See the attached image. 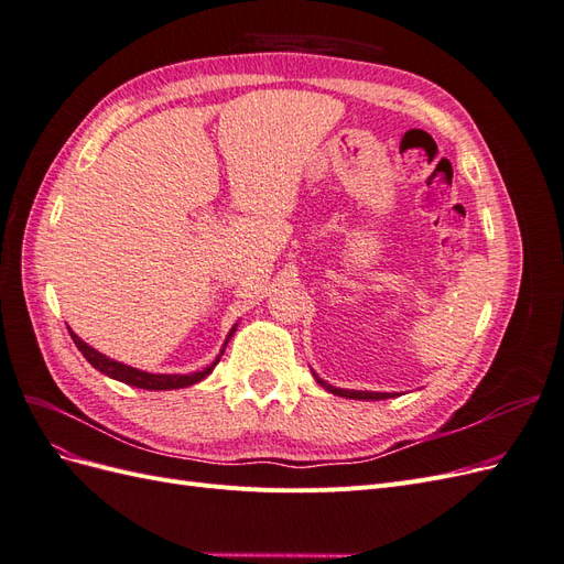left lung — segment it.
<instances>
[{
    "mask_svg": "<svg viewBox=\"0 0 564 564\" xmlns=\"http://www.w3.org/2000/svg\"><path fill=\"white\" fill-rule=\"evenodd\" d=\"M311 371H313V369H311ZM313 377H315V381H317L324 390L332 392V395H338V398H350V400H388V398L400 395V392H377V390H348V388H336V386H332V383H327V381H322L315 371H313Z\"/></svg>",
    "mask_w": 564,
    "mask_h": 564,
    "instance_id": "8db88e82",
    "label": "left lung"
}]
</instances>
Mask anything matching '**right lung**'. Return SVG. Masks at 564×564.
<instances>
[{
    "label": "right lung",
    "mask_w": 564,
    "mask_h": 564,
    "mask_svg": "<svg viewBox=\"0 0 564 564\" xmlns=\"http://www.w3.org/2000/svg\"><path fill=\"white\" fill-rule=\"evenodd\" d=\"M235 329H237V324H232V329L228 332L226 344H224V348H220L216 360H214L209 367H204L202 371H193V373H150V371H143V369L129 367V365H124V362H117V360H112V357H108V355H104V352H98V350L91 348L89 344H84V340H82L70 327H67V332H70V336H73V340H75V346L79 348V352H82L84 357H87V362H89L94 369H98L100 373H106V377H110V379H115V381H122V383H127V386L143 388V390H178V388L195 386V383H199L202 379H207L209 373L214 371V367L218 365L220 355H224V350H226V346H228V340L232 338Z\"/></svg>",
    "instance_id": "right-lung-1"
}]
</instances>
